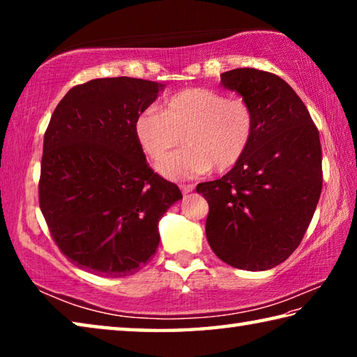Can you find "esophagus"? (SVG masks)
I'll return each instance as SVG.
<instances>
[{"label": "esophagus", "instance_id": "34e87169", "mask_svg": "<svg viewBox=\"0 0 357 357\" xmlns=\"http://www.w3.org/2000/svg\"><path fill=\"white\" fill-rule=\"evenodd\" d=\"M193 190V184H181V192L184 193H190Z\"/></svg>", "mask_w": 357, "mask_h": 357}]
</instances>
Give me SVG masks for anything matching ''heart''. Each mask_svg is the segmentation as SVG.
<instances>
[{"instance_id": "obj_1", "label": "heart", "mask_w": 357, "mask_h": 357, "mask_svg": "<svg viewBox=\"0 0 357 357\" xmlns=\"http://www.w3.org/2000/svg\"><path fill=\"white\" fill-rule=\"evenodd\" d=\"M134 132L144 154L162 160L173 148L187 146L159 165L170 179H190L211 168L227 172L249 149L255 134V112L243 98H227L206 88L183 89L162 110L148 108L135 118Z\"/></svg>"}]
</instances>
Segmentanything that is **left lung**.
<instances>
[{
    "label": "left lung",
    "instance_id": "obj_1",
    "mask_svg": "<svg viewBox=\"0 0 357 357\" xmlns=\"http://www.w3.org/2000/svg\"><path fill=\"white\" fill-rule=\"evenodd\" d=\"M222 84L255 112V134L225 176L197 185L209 213L206 238L222 261L266 271L298 249L321 195V143L289 84L253 68L228 70Z\"/></svg>",
    "mask_w": 357,
    "mask_h": 357
}]
</instances>
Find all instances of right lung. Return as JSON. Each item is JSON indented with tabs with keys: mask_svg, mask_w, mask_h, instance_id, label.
<instances>
[{
	"mask_svg": "<svg viewBox=\"0 0 357 357\" xmlns=\"http://www.w3.org/2000/svg\"><path fill=\"white\" fill-rule=\"evenodd\" d=\"M160 88L96 78L69 89L48 123L39 206L58 249L88 273L135 274L157 250L159 219L183 198L149 167L134 132Z\"/></svg>",
	"mask_w": 357,
	"mask_h": 357,
	"instance_id": "right-lung-1",
	"label": "right lung"
}]
</instances>
